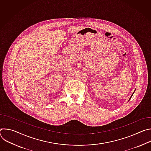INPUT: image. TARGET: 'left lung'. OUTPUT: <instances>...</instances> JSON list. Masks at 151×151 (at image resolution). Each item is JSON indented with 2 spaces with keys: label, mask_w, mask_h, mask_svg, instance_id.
Returning a JSON list of instances; mask_svg holds the SVG:
<instances>
[{
  "label": "left lung",
  "mask_w": 151,
  "mask_h": 151,
  "mask_svg": "<svg viewBox=\"0 0 151 151\" xmlns=\"http://www.w3.org/2000/svg\"><path fill=\"white\" fill-rule=\"evenodd\" d=\"M134 93H133V94H132V96H131V97H130V99H129V100H130V99H131V98H132V96H133V94H134ZM129 100H128V101H129Z\"/></svg>",
  "instance_id": "left-lung-1"
}]
</instances>
